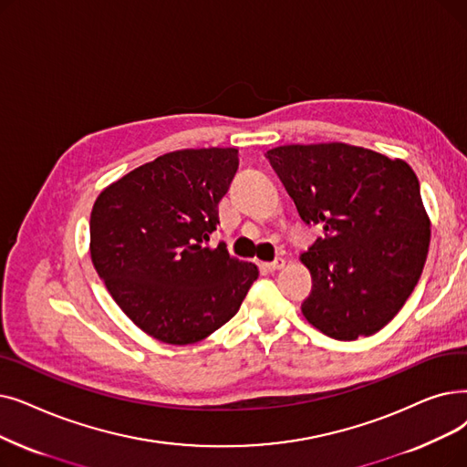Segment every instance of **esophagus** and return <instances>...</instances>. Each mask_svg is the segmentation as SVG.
<instances>
[{
    "mask_svg": "<svg viewBox=\"0 0 467 467\" xmlns=\"http://www.w3.org/2000/svg\"><path fill=\"white\" fill-rule=\"evenodd\" d=\"M284 265H286V261H284L282 257H276L275 261L267 263V269H269V271H278V269H282Z\"/></svg>",
    "mask_w": 467,
    "mask_h": 467,
    "instance_id": "34e87169",
    "label": "esophagus"
}]
</instances>
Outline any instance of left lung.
I'll return each instance as SVG.
<instances>
[{"instance_id": "left-lung-1", "label": "left lung", "mask_w": 467, "mask_h": 467, "mask_svg": "<svg viewBox=\"0 0 467 467\" xmlns=\"http://www.w3.org/2000/svg\"><path fill=\"white\" fill-rule=\"evenodd\" d=\"M299 217L324 236L301 254L313 288L309 324L349 341L381 330L404 306L430 250V217L404 160L346 143L267 150Z\"/></svg>"}]
</instances>
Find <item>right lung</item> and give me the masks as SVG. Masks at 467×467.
<instances>
[{
    "label": "right lung",
    "mask_w": 467,
    "mask_h": 467,
    "mask_svg": "<svg viewBox=\"0 0 467 467\" xmlns=\"http://www.w3.org/2000/svg\"><path fill=\"white\" fill-rule=\"evenodd\" d=\"M238 170L236 149L158 156L95 200L89 252L118 307L149 336L187 346L240 309L257 267L210 248L219 200Z\"/></svg>",
    "instance_id": "add662e5"
}]
</instances>
